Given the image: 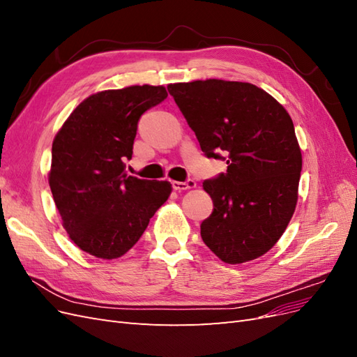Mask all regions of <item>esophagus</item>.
Returning a JSON list of instances; mask_svg holds the SVG:
<instances>
[{
	"instance_id": "1",
	"label": "esophagus",
	"mask_w": 357,
	"mask_h": 357,
	"mask_svg": "<svg viewBox=\"0 0 357 357\" xmlns=\"http://www.w3.org/2000/svg\"><path fill=\"white\" fill-rule=\"evenodd\" d=\"M172 188L176 190H189V189H195L197 188V181L195 180H188V181H172Z\"/></svg>"
}]
</instances>
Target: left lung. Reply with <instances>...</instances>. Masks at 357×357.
Listing matches in <instances>:
<instances>
[{
	"mask_svg": "<svg viewBox=\"0 0 357 357\" xmlns=\"http://www.w3.org/2000/svg\"><path fill=\"white\" fill-rule=\"evenodd\" d=\"M180 112L208 158L228 169L205 180L213 213L201 236L220 261L236 265L271 250L295 213L302 155L294 122L274 96L245 82L171 83Z\"/></svg>",
	"mask_w": 357,
	"mask_h": 357,
	"instance_id": "1",
	"label": "left lung"
}]
</instances>
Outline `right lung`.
I'll list each match as a JSON object with an SVG mask.
<instances>
[{"instance_id": "right-lung-1", "label": "right lung", "mask_w": 357, "mask_h": 357, "mask_svg": "<svg viewBox=\"0 0 357 357\" xmlns=\"http://www.w3.org/2000/svg\"><path fill=\"white\" fill-rule=\"evenodd\" d=\"M168 96L164 86H128L89 95L52 144L49 185L62 226L80 250L117 259L139 240L171 195L169 181L128 176L142 114Z\"/></svg>"}]
</instances>
